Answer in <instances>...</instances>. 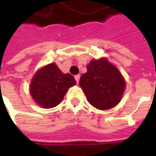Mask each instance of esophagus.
<instances>
[{
	"label": "esophagus",
	"instance_id": "esophagus-1",
	"mask_svg": "<svg viewBox=\"0 0 156 156\" xmlns=\"http://www.w3.org/2000/svg\"><path fill=\"white\" fill-rule=\"evenodd\" d=\"M79 78H80V75H76V76H75V79H76V81H77L78 83V82H79Z\"/></svg>",
	"mask_w": 156,
	"mask_h": 156
}]
</instances>
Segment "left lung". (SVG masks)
Segmentation results:
<instances>
[{"label":"left lung","instance_id":"obj_1","mask_svg":"<svg viewBox=\"0 0 156 156\" xmlns=\"http://www.w3.org/2000/svg\"><path fill=\"white\" fill-rule=\"evenodd\" d=\"M79 85L88 103L94 108L106 110L120 102L125 89V80L119 70L106 58L93 59Z\"/></svg>","mask_w":156,"mask_h":156}]
</instances>
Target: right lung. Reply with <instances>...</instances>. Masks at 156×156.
Returning a JSON list of instances; mask_svg holds the SVG:
<instances>
[{
	"mask_svg": "<svg viewBox=\"0 0 156 156\" xmlns=\"http://www.w3.org/2000/svg\"><path fill=\"white\" fill-rule=\"evenodd\" d=\"M75 84L73 76L63 73L55 62H51L36 72L29 89L37 105L41 108H51L59 105L69 88Z\"/></svg>",
	"mask_w": 156,
	"mask_h": 156,
	"instance_id": "obj_1",
	"label": "right lung"
}]
</instances>
